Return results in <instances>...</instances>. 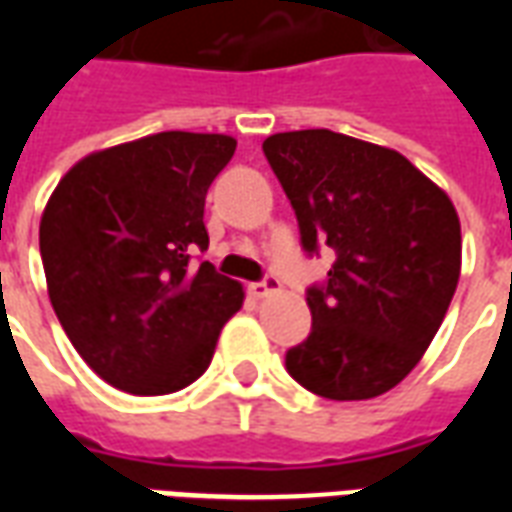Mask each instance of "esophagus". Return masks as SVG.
Wrapping results in <instances>:
<instances>
[{"label": "esophagus", "mask_w": 512, "mask_h": 512, "mask_svg": "<svg viewBox=\"0 0 512 512\" xmlns=\"http://www.w3.org/2000/svg\"><path fill=\"white\" fill-rule=\"evenodd\" d=\"M282 290V282L277 277H266L263 282H252L249 285V293L255 296V299H268V296H274Z\"/></svg>", "instance_id": "esophagus-1"}]
</instances>
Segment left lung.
Instances as JSON below:
<instances>
[{"label":"left lung","instance_id":"left-lung-1","mask_svg":"<svg viewBox=\"0 0 512 512\" xmlns=\"http://www.w3.org/2000/svg\"><path fill=\"white\" fill-rule=\"evenodd\" d=\"M301 244L337 252L326 288H310L312 332L285 356L304 389L370 400L417 367L461 277L458 211L397 150L329 128L263 142Z\"/></svg>","mask_w":512,"mask_h":512}]
</instances>
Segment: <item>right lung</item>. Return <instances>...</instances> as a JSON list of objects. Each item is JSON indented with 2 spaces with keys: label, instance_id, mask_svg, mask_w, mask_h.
<instances>
[{
  "label": "right lung",
  "instance_id": "1",
  "mask_svg": "<svg viewBox=\"0 0 512 512\" xmlns=\"http://www.w3.org/2000/svg\"><path fill=\"white\" fill-rule=\"evenodd\" d=\"M235 153L227 134L161 131L76 161L40 216L51 307L106 384L169 395L208 370L244 288L211 263L205 194Z\"/></svg>",
  "mask_w": 512,
  "mask_h": 512
}]
</instances>
